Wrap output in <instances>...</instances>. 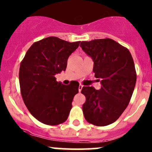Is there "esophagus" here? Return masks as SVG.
Instances as JSON below:
<instances>
[{
    "mask_svg": "<svg viewBox=\"0 0 152 152\" xmlns=\"http://www.w3.org/2000/svg\"><path fill=\"white\" fill-rule=\"evenodd\" d=\"M82 88H83V86L81 85V84H80V85L79 86V92H81V89H82Z\"/></svg>",
    "mask_w": 152,
    "mask_h": 152,
    "instance_id": "esophagus-1",
    "label": "esophagus"
}]
</instances>
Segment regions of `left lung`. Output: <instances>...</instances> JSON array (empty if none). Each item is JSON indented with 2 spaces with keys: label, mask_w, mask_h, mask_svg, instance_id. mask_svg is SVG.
<instances>
[{
  "label": "left lung",
  "mask_w": 152,
  "mask_h": 152,
  "mask_svg": "<svg viewBox=\"0 0 152 152\" xmlns=\"http://www.w3.org/2000/svg\"><path fill=\"white\" fill-rule=\"evenodd\" d=\"M80 47L93 60L95 76L102 85L100 90L93 87L81 89L86 97L84 118L95 126L112 124L127 107L135 89L133 59L127 48L111 38L81 41Z\"/></svg>",
  "instance_id": "1"
}]
</instances>
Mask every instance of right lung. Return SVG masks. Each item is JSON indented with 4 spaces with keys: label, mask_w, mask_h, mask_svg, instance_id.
<instances>
[{
    "label": "right lung",
    "mask_w": 152,
    "mask_h": 152,
    "mask_svg": "<svg viewBox=\"0 0 152 152\" xmlns=\"http://www.w3.org/2000/svg\"><path fill=\"white\" fill-rule=\"evenodd\" d=\"M79 44L47 37L35 42L22 60L20 92L28 111L39 122L57 125L68 119L79 84L64 85L57 81L55 75L65 71L68 57Z\"/></svg>",
    "instance_id": "add662e5"
}]
</instances>
